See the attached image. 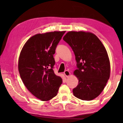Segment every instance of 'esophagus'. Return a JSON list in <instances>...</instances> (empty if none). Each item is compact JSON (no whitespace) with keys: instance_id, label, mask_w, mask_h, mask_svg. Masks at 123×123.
I'll use <instances>...</instances> for the list:
<instances>
[{"instance_id":"esophagus-1","label":"esophagus","mask_w":123,"mask_h":123,"mask_svg":"<svg viewBox=\"0 0 123 123\" xmlns=\"http://www.w3.org/2000/svg\"><path fill=\"white\" fill-rule=\"evenodd\" d=\"M64 74L66 76V77H67V78H68V77H69V76L70 75V72L68 71V70H65V71H64Z\"/></svg>"}]
</instances>
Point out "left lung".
<instances>
[{"mask_svg": "<svg viewBox=\"0 0 123 123\" xmlns=\"http://www.w3.org/2000/svg\"><path fill=\"white\" fill-rule=\"evenodd\" d=\"M63 40L72 48L78 69L74 74L79 80L73 94L83 100L95 99L104 90L110 76L107 53L96 35L84 31H69Z\"/></svg>", "mask_w": 123, "mask_h": 123, "instance_id": "obj_1", "label": "left lung"}]
</instances>
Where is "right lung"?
Listing matches in <instances>:
<instances>
[{
	"mask_svg": "<svg viewBox=\"0 0 123 123\" xmlns=\"http://www.w3.org/2000/svg\"><path fill=\"white\" fill-rule=\"evenodd\" d=\"M65 31L38 34L26 41L20 53L18 70L23 82L31 93L42 101L57 94L62 83L53 70L54 54Z\"/></svg>",
	"mask_w": 123,
	"mask_h": 123,
	"instance_id": "obj_1",
	"label": "right lung"
}]
</instances>
